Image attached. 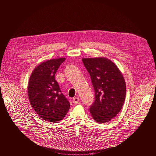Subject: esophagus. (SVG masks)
I'll list each match as a JSON object with an SVG mask.
<instances>
[{"label":"esophagus","mask_w":156,"mask_h":156,"mask_svg":"<svg viewBox=\"0 0 156 156\" xmlns=\"http://www.w3.org/2000/svg\"><path fill=\"white\" fill-rule=\"evenodd\" d=\"M79 100H80V99H79L78 97H74L73 98V102L75 103V104H76V103H78Z\"/></svg>","instance_id":"1"}]
</instances>
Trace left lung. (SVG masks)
Listing matches in <instances>:
<instances>
[{
    "label": "left lung",
    "instance_id": "obj_1",
    "mask_svg": "<svg viewBox=\"0 0 156 156\" xmlns=\"http://www.w3.org/2000/svg\"><path fill=\"white\" fill-rule=\"evenodd\" d=\"M90 74L95 100L90 107L92 118L97 122L111 121L121 110L126 95L124 78L111 60L99 57L83 58Z\"/></svg>",
    "mask_w": 156,
    "mask_h": 156
}]
</instances>
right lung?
Instances as JSON below:
<instances>
[{"instance_id":"add662e5","label":"right lung","mask_w":156,"mask_h":156,"mask_svg":"<svg viewBox=\"0 0 156 156\" xmlns=\"http://www.w3.org/2000/svg\"><path fill=\"white\" fill-rule=\"evenodd\" d=\"M65 58L43 62L32 71L29 78L27 93L30 104L43 120L58 122L70 108V103L61 92L55 74Z\"/></svg>"}]
</instances>
